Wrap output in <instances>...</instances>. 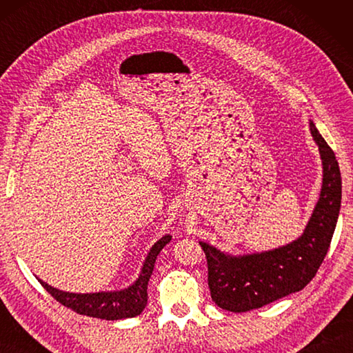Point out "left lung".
I'll return each instance as SVG.
<instances>
[{
    "instance_id": "left-lung-1",
    "label": "left lung",
    "mask_w": 353,
    "mask_h": 353,
    "mask_svg": "<svg viewBox=\"0 0 353 353\" xmlns=\"http://www.w3.org/2000/svg\"><path fill=\"white\" fill-rule=\"evenodd\" d=\"M310 127L319 145L323 182L302 236L273 250L239 256L200 241L208 261L211 297L223 310L247 312L303 290L326 256L340 214L341 174L332 148L312 121Z\"/></svg>"
}]
</instances>
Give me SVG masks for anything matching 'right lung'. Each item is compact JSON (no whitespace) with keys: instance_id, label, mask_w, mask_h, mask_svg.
I'll return each mask as SVG.
<instances>
[{"instance_id":"add662e5","label":"right lung","mask_w":353,"mask_h":353,"mask_svg":"<svg viewBox=\"0 0 353 353\" xmlns=\"http://www.w3.org/2000/svg\"><path fill=\"white\" fill-rule=\"evenodd\" d=\"M171 241V235L162 236L159 241L154 243L150 249L147 258L142 264L138 279L134 281L129 288L119 291H101V292H88V294H77V292L61 291L51 285L39 279L42 287L62 303L66 308L76 311L81 316L103 319V320H121L137 317L144 311L147 305V285L150 276L153 273L154 262L157 254L161 253L165 245Z\"/></svg>"}]
</instances>
